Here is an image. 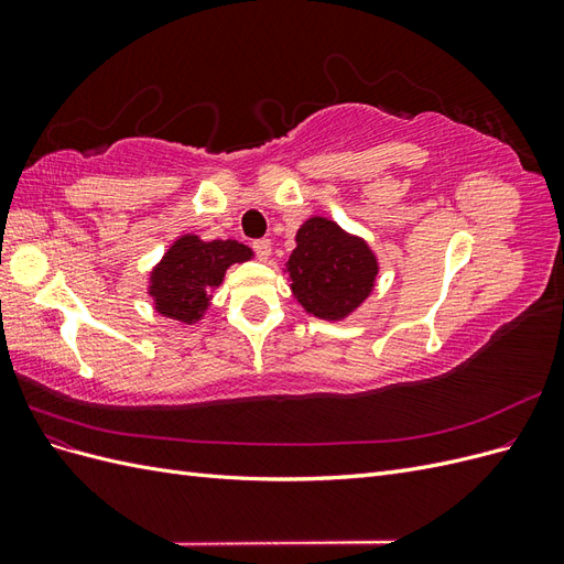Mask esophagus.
<instances>
[{
	"label": "esophagus",
	"mask_w": 564,
	"mask_h": 564,
	"mask_svg": "<svg viewBox=\"0 0 564 564\" xmlns=\"http://www.w3.org/2000/svg\"><path fill=\"white\" fill-rule=\"evenodd\" d=\"M251 249H253V253H256V259H261V261H265L268 256H270V240H253L251 242Z\"/></svg>",
	"instance_id": "34e87169"
}]
</instances>
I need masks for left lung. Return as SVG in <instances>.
<instances>
[{"instance_id": "obj_1", "label": "left lung", "mask_w": 564, "mask_h": 564, "mask_svg": "<svg viewBox=\"0 0 564 564\" xmlns=\"http://www.w3.org/2000/svg\"><path fill=\"white\" fill-rule=\"evenodd\" d=\"M286 265L299 303L322 319L355 311L379 272L369 247L327 218L305 220Z\"/></svg>"}]
</instances>
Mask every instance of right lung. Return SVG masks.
<instances>
[{
	"label": "right lung",
	"instance_id": "right-lung-1",
	"mask_svg": "<svg viewBox=\"0 0 564 564\" xmlns=\"http://www.w3.org/2000/svg\"><path fill=\"white\" fill-rule=\"evenodd\" d=\"M249 259L251 249L242 242H202L195 235H185L152 272L150 294L155 296L162 315L191 324L207 308L209 292L224 282L226 268Z\"/></svg>",
	"mask_w": 564,
	"mask_h": 564
}]
</instances>
